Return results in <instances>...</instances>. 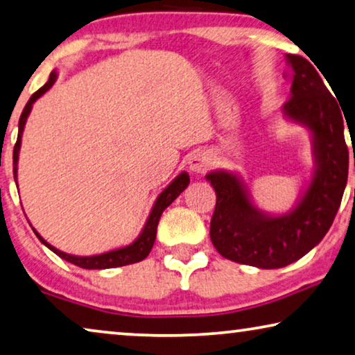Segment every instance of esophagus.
Returning <instances> with one entry per match:
<instances>
[{
    "label": "esophagus",
    "mask_w": 355,
    "mask_h": 355,
    "mask_svg": "<svg viewBox=\"0 0 355 355\" xmlns=\"http://www.w3.org/2000/svg\"><path fill=\"white\" fill-rule=\"evenodd\" d=\"M188 166L189 171L198 173V175H202V173H205L210 168L211 159L205 151H196L194 155L189 157Z\"/></svg>",
    "instance_id": "1"
}]
</instances>
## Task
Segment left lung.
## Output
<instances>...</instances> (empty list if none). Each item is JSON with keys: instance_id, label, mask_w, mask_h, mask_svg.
Instances as JSON below:
<instances>
[{"instance_id": "8db88e82", "label": "left lung", "mask_w": 355, "mask_h": 355, "mask_svg": "<svg viewBox=\"0 0 355 355\" xmlns=\"http://www.w3.org/2000/svg\"><path fill=\"white\" fill-rule=\"evenodd\" d=\"M285 60L292 87L282 113L292 123L304 125L313 137L314 172L308 188L292 210L271 215L252 202L237 173L215 171L205 175L216 193L211 244L221 257L261 269L287 266L324 239L347 182L345 113L309 60L293 54L285 55Z\"/></svg>"}]
</instances>
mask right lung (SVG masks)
Instances as JSON below:
<instances>
[{
    "label": "right lung",
    "mask_w": 355,
    "mask_h": 355,
    "mask_svg": "<svg viewBox=\"0 0 355 355\" xmlns=\"http://www.w3.org/2000/svg\"><path fill=\"white\" fill-rule=\"evenodd\" d=\"M57 79V73L52 71L49 76V81H47L44 86L38 89L33 95H31L28 102H26L25 108L20 114L19 119V135H17V141H15L14 146V155H12V164H14V180L17 183V162H19V151H20V144H22V134L25 129V123L26 118H28L31 108H33V103L38 100L41 95H44L49 89L54 86ZM189 184V175L187 172H182L180 175L172 180L171 184H167L166 188L162 189V193L157 196V199L155 200V205L148 215V220L144 226V230L139 234V237L132 242V244L121 247V248H114V250L100 253V255H91V257H78V255H70V253H65L55 248L54 245H51L49 242L42 239L40 236V232L35 231V234L38 239L44 244L49 250H52L55 255H59L63 260L68 263L76 264V266L83 268V269H110V268H119V266H125V264H132V263H139L141 260L150 255L153 245H155L156 241V230H157V223H159V218L162 215V211L166 210L168 205H171L173 200H175L180 194L184 191Z\"/></svg>",
    "instance_id": "right-lung-1"
}]
</instances>
